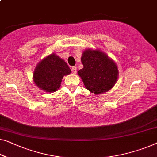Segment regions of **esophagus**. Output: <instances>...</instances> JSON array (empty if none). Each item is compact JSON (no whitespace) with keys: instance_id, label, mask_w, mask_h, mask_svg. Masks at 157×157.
<instances>
[{"instance_id":"34e87169","label":"esophagus","mask_w":157,"mask_h":157,"mask_svg":"<svg viewBox=\"0 0 157 157\" xmlns=\"http://www.w3.org/2000/svg\"><path fill=\"white\" fill-rule=\"evenodd\" d=\"M71 71H72V73H73V74H76L77 73V67H72V69H71Z\"/></svg>"}]
</instances>
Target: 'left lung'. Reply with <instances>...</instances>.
I'll return each mask as SVG.
<instances>
[{
    "label": "left lung",
    "instance_id": "obj_1",
    "mask_svg": "<svg viewBox=\"0 0 157 157\" xmlns=\"http://www.w3.org/2000/svg\"><path fill=\"white\" fill-rule=\"evenodd\" d=\"M81 61L83 68L78 73L90 92L103 94L116 85L119 74L118 67L104 51L86 48L83 51Z\"/></svg>",
    "mask_w": 157,
    "mask_h": 157
}]
</instances>
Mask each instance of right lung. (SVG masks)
Here are the masks:
<instances>
[{"label":"right lung","mask_w":157,"mask_h":157,"mask_svg":"<svg viewBox=\"0 0 157 157\" xmlns=\"http://www.w3.org/2000/svg\"><path fill=\"white\" fill-rule=\"evenodd\" d=\"M66 62L55 53L42 59L35 67L33 81L40 90L48 93L58 90L63 77L71 74Z\"/></svg>","instance_id":"1"}]
</instances>
